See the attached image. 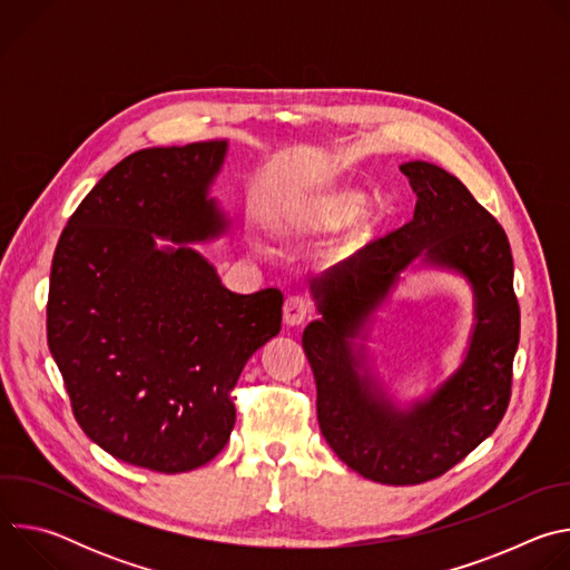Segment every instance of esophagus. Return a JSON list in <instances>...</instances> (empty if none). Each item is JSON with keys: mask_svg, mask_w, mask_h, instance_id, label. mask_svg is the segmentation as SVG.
I'll return each instance as SVG.
<instances>
[{"mask_svg": "<svg viewBox=\"0 0 570 570\" xmlns=\"http://www.w3.org/2000/svg\"><path fill=\"white\" fill-rule=\"evenodd\" d=\"M308 315V304L302 295H288L284 302V322L288 327H299Z\"/></svg>", "mask_w": 570, "mask_h": 570, "instance_id": "1", "label": "esophagus"}]
</instances>
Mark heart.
Listing matches in <instances>:
<instances>
[{
	"label": "heart",
	"instance_id": "heart-1",
	"mask_svg": "<svg viewBox=\"0 0 570 570\" xmlns=\"http://www.w3.org/2000/svg\"><path fill=\"white\" fill-rule=\"evenodd\" d=\"M352 214H354V203L352 200H345V198L343 200H332L330 205H324V209H322V223L334 227V225L345 223Z\"/></svg>",
	"mask_w": 570,
	"mask_h": 570
}]
</instances>
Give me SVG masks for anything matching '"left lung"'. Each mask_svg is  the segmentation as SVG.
I'll list each match as a JSON object with an SVG mask.
<instances>
[{"instance_id": "left-lung-1", "label": "left lung", "mask_w": 570, "mask_h": 570, "mask_svg": "<svg viewBox=\"0 0 570 570\" xmlns=\"http://www.w3.org/2000/svg\"><path fill=\"white\" fill-rule=\"evenodd\" d=\"M417 194L413 220L336 264L308 286L317 320L302 347L315 376L317 422L334 453L383 484H420L466 458L501 424L519 347L510 243L497 218L449 171L399 167ZM417 267L462 276L474 324L459 367L409 402L395 399L368 350L375 313L400 275Z\"/></svg>"}]
</instances>
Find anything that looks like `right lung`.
I'll return each instance as SVG.
<instances>
[{
    "label": "right lung",
    "mask_w": 570,
    "mask_h": 570,
    "mask_svg": "<svg viewBox=\"0 0 570 570\" xmlns=\"http://www.w3.org/2000/svg\"><path fill=\"white\" fill-rule=\"evenodd\" d=\"M225 157L227 139L128 155L53 253L47 341L73 415L104 451L159 473L220 453L236 420L229 390L282 330L277 288L232 293L191 246L232 229L212 196Z\"/></svg>",
    "instance_id": "right-lung-1"
}]
</instances>
